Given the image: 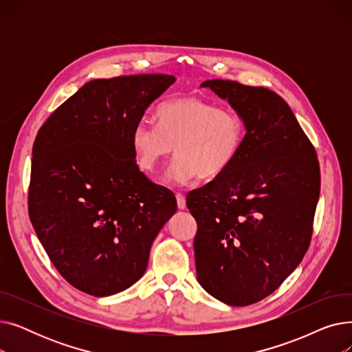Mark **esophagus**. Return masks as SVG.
Instances as JSON below:
<instances>
[{
  "label": "esophagus",
  "mask_w": 352,
  "mask_h": 352,
  "mask_svg": "<svg viewBox=\"0 0 352 352\" xmlns=\"http://www.w3.org/2000/svg\"><path fill=\"white\" fill-rule=\"evenodd\" d=\"M175 197H177V206H178V208H179V210H184V208H186V207H187L186 195L181 194V192H177V194H175Z\"/></svg>",
  "instance_id": "obj_1"
}]
</instances>
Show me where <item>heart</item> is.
<instances>
[{
  "instance_id": "heart-1",
  "label": "heart",
  "mask_w": 352,
  "mask_h": 352,
  "mask_svg": "<svg viewBox=\"0 0 352 352\" xmlns=\"http://www.w3.org/2000/svg\"><path fill=\"white\" fill-rule=\"evenodd\" d=\"M155 117L158 127L140 121L133 129L135 161L144 173L153 174L175 151L168 178L178 184L224 174L245 140V124L236 111L198 97L166 101Z\"/></svg>"
}]
</instances>
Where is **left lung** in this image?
Returning a JSON list of instances; mask_svg holds the SVG:
<instances>
[{
    "label": "left lung",
    "mask_w": 352,
    "mask_h": 352,
    "mask_svg": "<svg viewBox=\"0 0 352 352\" xmlns=\"http://www.w3.org/2000/svg\"><path fill=\"white\" fill-rule=\"evenodd\" d=\"M245 124L230 168L187 194L197 221V280L217 300L245 307L264 300L309 247L321 175L316 148L288 104L264 87L208 80Z\"/></svg>",
    "instance_id": "8db88e82"
}]
</instances>
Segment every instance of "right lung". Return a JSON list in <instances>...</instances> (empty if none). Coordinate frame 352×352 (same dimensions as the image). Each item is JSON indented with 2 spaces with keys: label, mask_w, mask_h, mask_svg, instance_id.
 Segmentation results:
<instances>
[{
  "label": "right lung",
  "mask_w": 352,
  "mask_h": 352,
  "mask_svg": "<svg viewBox=\"0 0 352 352\" xmlns=\"http://www.w3.org/2000/svg\"><path fill=\"white\" fill-rule=\"evenodd\" d=\"M170 74L92 80L61 104L32 145L28 214L51 263L77 289L107 297L144 275L174 194L140 171L131 134L174 84Z\"/></svg>",
  "instance_id": "1"
}]
</instances>
